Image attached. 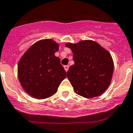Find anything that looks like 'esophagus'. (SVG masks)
Instances as JSON below:
<instances>
[{"instance_id":"34e87169","label":"esophagus","mask_w":133,"mask_h":133,"mask_svg":"<svg viewBox=\"0 0 133 133\" xmlns=\"http://www.w3.org/2000/svg\"><path fill=\"white\" fill-rule=\"evenodd\" d=\"M63 68H64V69H65V70L66 72L68 71V70H69V65H64V66H63Z\"/></svg>"}]
</instances>
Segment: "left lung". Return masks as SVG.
<instances>
[{"instance_id":"left-lung-1","label":"left lung","mask_w":133,"mask_h":133,"mask_svg":"<svg viewBox=\"0 0 133 133\" xmlns=\"http://www.w3.org/2000/svg\"><path fill=\"white\" fill-rule=\"evenodd\" d=\"M65 46L74 54V64L70 67L67 77L75 92L87 98L103 94L110 84L114 70L110 53L92 40L67 43Z\"/></svg>"}]
</instances>
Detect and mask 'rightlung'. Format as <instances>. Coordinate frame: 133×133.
I'll return each mask as SVG.
<instances>
[{
    "label": "right lung",
    "instance_id": "add662e5",
    "mask_svg": "<svg viewBox=\"0 0 133 133\" xmlns=\"http://www.w3.org/2000/svg\"><path fill=\"white\" fill-rule=\"evenodd\" d=\"M59 44L53 39L37 41L19 60L18 77L24 90L37 99H45L55 94L66 72L55 56Z\"/></svg>",
    "mask_w": 133,
    "mask_h": 133
}]
</instances>
